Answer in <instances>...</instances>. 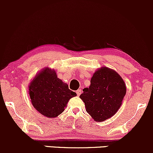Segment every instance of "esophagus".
<instances>
[{"label":"esophagus","mask_w":153,"mask_h":153,"mask_svg":"<svg viewBox=\"0 0 153 153\" xmlns=\"http://www.w3.org/2000/svg\"><path fill=\"white\" fill-rule=\"evenodd\" d=\"M81 93H82V90H81V89H78V91H76V94H77V95H78V96H80V94H81Z\"/></svg>","instance_id":"1"}]
</instances>
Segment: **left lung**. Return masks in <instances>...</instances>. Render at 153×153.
<instances>
[{
  "label": "left lung",
  "mask_w": 153,
  "mask_h": 153,
  "mask_svg": "<svg viewBox=\"0 0 153 153\" xmlns=\"http://www.w3.org/2000/svg\"><path fill=\"white\" fill-rule=\"evenodd\" d=\"M82 91L80 98L85 103L86 111L95 121L103 122L117 113L127 89L117 72L102 67L95 72L89 88Z\"/></svg>",
  "instance_id": "1"
}]
</instances>
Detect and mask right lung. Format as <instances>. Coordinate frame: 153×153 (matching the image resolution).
Masks as SVG:
<instances>
[{
    "label": "right lung",
    "mask_w": 153,
    "mask_h": 153,
    "mask_svg": "<svg viewBox=\"0 0 153 153\" xmlns=\"http://www.w3.org/2000/svg\"><path fill=\"white\" fill-rule=\"evenodd\" d=\"M29 90L35 109L49 118L62 114L68 101L77 95L57 78L55 71L49 68H45L35 76Z\"/></svg>",
    "instance_id": "right-lung-1"
}]
</instances>
